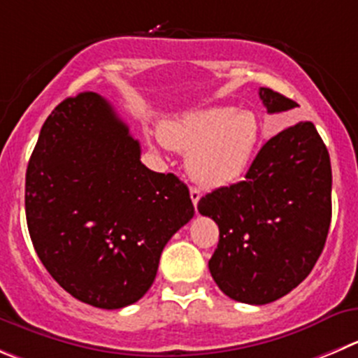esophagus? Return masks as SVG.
<instances>
[{"label": "esophagus", "mask_w": 358, "mask_h": 358, "mask_svg": "<svg viewBox=\"0 0 358 358\" xmlns=\"http://www.w3.org/2000/svg\"><path fill=\"white\" fill-rule=\"evenodd\" d=\"M189 196H192V202H193V206H195V209H196V203H199L202 193H200L199 188H189Z\"/></svg>", "instance_id": "1"}]
</instances>
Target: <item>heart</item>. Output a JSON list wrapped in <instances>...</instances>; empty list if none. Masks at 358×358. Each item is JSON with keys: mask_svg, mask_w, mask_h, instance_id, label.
<instances>
[{"mask_svg": "<svg viewBox=\"0 0 358 358\" xmlns=\"http://www.w3.org/2000/svg\"><path fill=\"white\" fill-rule=\"evenodd\" d=\"M162 138L169 148L188 151L189 176L203 188H223L246 172L260 144L253 112L207 107L166 122Z\"/></svg>", "mask_w": 358, "mask_h": 358, "instance_id": "b5f03b06", "label": "heart"}]
</instances>
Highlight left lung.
Returning <instances> with one entry per match:
<instances>
[{
    "label": "left lung",
    "instance_id": "1",
    "mask_svg": "<svg viewBox=\"0 0 358 358\" xmlns=\"http://www.w3.org/2000/svg\"><path fill=\"white\" fill-rule=\"evenodd\" d=\"M258 94L268 114L299 107L268 87ZM330 195L329 151L313 122H297L265 142L244 181L199 202V213L220 228L209 260L220 290L237 302L262 306L299 287L325 246Z\"/></svg>",
    "mask_w": 358,
    "mask_h": 358
}]
</instances>
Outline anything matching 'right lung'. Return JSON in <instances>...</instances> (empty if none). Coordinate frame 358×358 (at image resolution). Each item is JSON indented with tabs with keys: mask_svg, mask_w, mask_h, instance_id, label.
<instances>
[{
	"mask_svg": "<svg viewBox=\"0 0 358 358\" xmlns=\"http://www.w3.org/2000/svg\"><path fill=\"white\" fill-rule=\"evenodd\" d=\"M195 214L188 186L141 162V144L96 93L61 101L26 172L36 255L80 302L119 309L151 288L170 237Z\"/></svg>",
	"mask_w": 358,
	"mask_h": 358,
	"instance_id": "obj_1",
	"label": "right lung"
}]
</instances>
